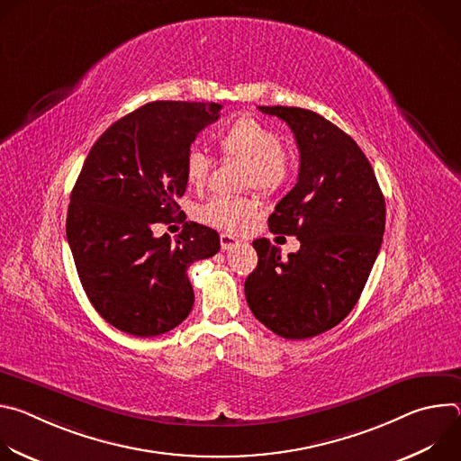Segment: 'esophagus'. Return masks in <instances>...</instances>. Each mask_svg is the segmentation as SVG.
I'll use <instances>...</instances> for the list:
<instances>
[{
  "instance_id": "esophagus-1",
  "label": "esophagus",
  "mask_w": 461,
  "mask_h": 461,
  "mask_svg": "<svg viewBox=\"0 0 461 461\" xmlns=\"http://www.w3.org/2000/svg\"><path fill=\"white\" fill-rule=\"evenodd\" d=\"M239 242H240L239 237H235V235H231V233H221V248H222L224 251H230V249L237 248Z\"/></svg>"
}]
</instances>
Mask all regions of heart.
<instances>
[{"label": "heart", "mask_w": 461, "mask_h": 461, "mask_svg": "<svg viewBox=\"0 0 461 461\" xmlns=\"http://www.w3.org/2000/svg\"><path fill=\"white\" fill-rule=\"evenodd\" d=\"M224 157L244 160L246 187H257L265 193L281 189L294 175V158L281 146L277 131L253 116H240L231 122L217 139ZM212 171V158L201 149H189L184 162L185 184L203 191ZM260 212V204L251 194L213 196L196 212L203 222L224 231H242Z\"/></svg>", "instance_id": "heart-1"}]
</instances>
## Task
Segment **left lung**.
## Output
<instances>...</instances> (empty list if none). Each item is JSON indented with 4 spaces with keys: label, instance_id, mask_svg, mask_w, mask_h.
I'll return each mask as SVG.
<instances>
[{
    "label": "left lung",
    "instance_id": "1",
    "mask_svg": "<svg viewBox=\"0 0 461 461\" xmlns=\"http://www.w3.org/2000/svg\"><path fill=\"white\" fill-rule=\"evenodd\" d=\"M285 120L299 148L297 184L268 219L272 233L301 240L281 258L253 240L258 262L244 283L249 310L285 339H306L339 324L356 306L384 231V199L359 146L332 122L301 107H258Z\"/></svg>",
    "mask_w": 461,
    "mask_h": 461
}]
</instances>
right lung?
I'll return each instance as SVG.
<instances>
[{
    "instance_id": "add662e5",
    "label": "right lung",
    "mask_w": 461,
    "mask_h": 461,
    "mask_svg": "<svg viewBox=\"0 0 461 461\" xmlns=\"http://www.w3.org/2000/svg\"><path fill=\"white\" fill-rule=\"evenodd\" d=\"M221 104L151 102L109 125L71 193L68 240L95 310L118 330L153 338L193 308L187 268L221 249L219 233L185 222L175 242L153 235L185 191V155Z\"/></svg>"
}]
</instances>
